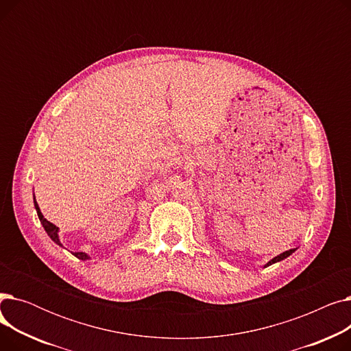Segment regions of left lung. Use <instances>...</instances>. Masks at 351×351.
Segmentation results:
<instances>
[{
	"label": "left lung",
	"mask_w": 351,
	"mask_h": 351,
	"mask_svg": "<svg viewBox=\"0 0 351 351\" xmlns=\"http://www.w3.org/2000/svg\"><path fill=\"white\" fill-rule=\"evenodd\" d=\"M296 252V249H290V250H286V252H283V253H280V254H278L276 257H273L271 261H269L266 265H265V267H267V266H271L273 263H278V262H282V261H285L286 257H289L291 253H294Z\"/></svg>",
	"instance_id": "1"
}]
</instances>
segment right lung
I'll return each mask as SVG.
<instances>
[{
	"mask_svg": "<svg viewBox=\"0 0 351 351\" xmlns=\"http://www.w3.org/2000/svg\"><path fill=\"white\" fill-rule=\"evenodd\" d=\"M34 206H35L36 215H38L40 222H41L43 228L45 229L47 234L51 237V241H52V242H55V243H57L58 246H61V247H62V243H61V241H60V234H58V233H60V228H57V226H55L53 223H51L49 220H47V219L44 217V215L41 213V209H40L38 204H36V200H35V195H34ZM72 254L75 256V257H78L80 261H88V259H90V256H88V254H86V253H84V252H75V253L72 252Z\"/></svg>",
	"mask_w": 351,
	"mask_h": 351,
	"instance_id": "obj_1",
	"label": "right lung"
}]
</instances>
